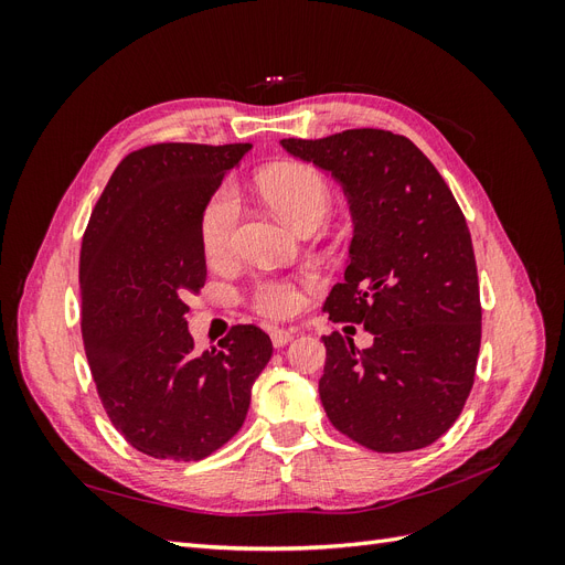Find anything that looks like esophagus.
Segmentation results:
<instances>
[{"label": "esophagus", "mask_w": 565, "mask_h": 565, "mask_svg": "<svg viewBox=\"0 0 565 565\" xmlns=\"http://www.w3.org/2000/svg\"><path fill=\"white\" fill-rule=\"evenodd\" d=\"M270 341H273V347H276V349H282V347L289 344V341H292V330L273 328L270 330Z\"/></svg>", "instance_id": "esophagus-1"}]
</instances>
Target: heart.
<instances>
[{
	"instance_id": "heart-1",
	"label": "heart",
	"mask_w": 565,
	"mask_h": 565,
	"mask_svg": "<svg viewBox=\"0 0 565 565\" xmlns=\"http://www.w3.org/2000/svg\"><path fill=\"white\" fill-rule=\"evenodd\" d=\"M270 207L297 231L306 224H322L332 212V191L318 169L309 164H278L259 179ZM237 221V193L221 185L207 200L200 216V243L210 259H224L233 247ZM254 311L270 318H285L297 311L299 292L295 285L278 278H262L249 289Z\"/></svg>"
}]
</instances>
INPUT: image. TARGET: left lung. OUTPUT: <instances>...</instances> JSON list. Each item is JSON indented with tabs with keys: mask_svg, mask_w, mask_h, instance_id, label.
<instances>
[{
	"mask_svg": "<svg viewBox=\"0 0 565 565\" xmlns=\"http://www.w3.org/2000/svg\"><path fill=\"white\" fill-rule=\"evenodd\" d=\"M280 146L344 188L353 241L344 282L332 287L324 309L374 337L363 351L339 332L322 337L324 413L374 452L431 446L465 407L481 349L465 214L429 158L401 134L347 129Z\"/></svg>",
	"mask_w": 565,
	"mask_h": 565,
	"instance_id": "8db88e82",
	"label": "left lung"
}]
</instances>
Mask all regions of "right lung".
Segmentation results:
<instances>
[{
  "label": "right lung",
  "mask_w": 565,
  "mask_h": 565,
  "mask_svg": "<svg viewBox=\"0 0 565 565\" xmlns=\"http://www.w3.org/2000/svg\"><path fill=\"white\" fill-rule=\"evenodd\" d=\"M249 143H158L117 164L79 252L82 341L115 429L156 459L198 461L247 417L270 337L235 324L195 353L183 297L207 278L200 216Z\"/></svg>",
  "instance_id": "right-lung-1"
}]
</instances>
